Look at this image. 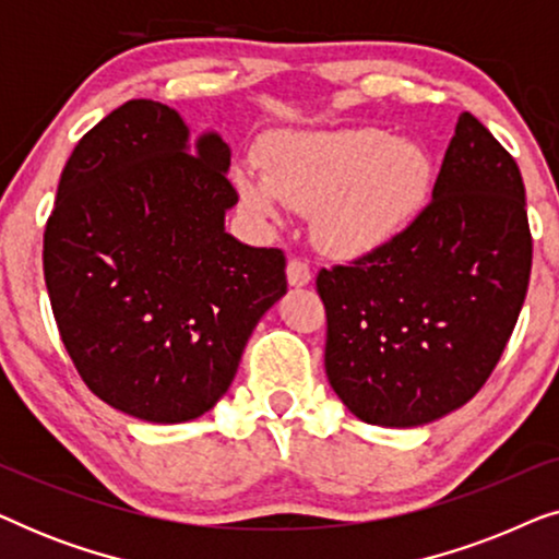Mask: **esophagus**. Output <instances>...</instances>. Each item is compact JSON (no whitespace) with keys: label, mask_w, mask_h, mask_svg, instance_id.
Wrapping results in <instances>:
<instances>
[{"label":"esophagus","mask_w":559,"mask_h":559,"mask_svg":"<svg viewBox=\"0 0 559 559\" xmlns=\"http://www.w3.org/2000/svg\"><path fill=\"white\" fill-rule=\"evenodd\" d=\"M310 280H312V272H310L308 262H302V259H289V262H287V282H289V285L305 287V285H310Z\"/></svg>","instance_id":"1"}]
</instances>
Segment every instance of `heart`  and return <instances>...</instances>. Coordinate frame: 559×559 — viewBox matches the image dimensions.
<instances>
[{
	"instance_id": "obj_1",
	"label": "heart",
	"mask_w": 559,
	"mask_h": 559,
	"mask_svg": "<svg viewBox=\"0 0 559 559\" xmlns=\"http://www.w3.org/2000/svg\"><path fill=\"white\" fill-rule=\"evenodd\" d=\"M241 203L264 221L289 205L312 213V236L328 257L386 251L417 224L435 186L430 155L384 129L289 132L262 152V167L234 170Z\"/></svg>"
}]
</instances>
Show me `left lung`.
<instances>
[{"instance_id": "1", "label": "left lung", "mask_w": 559, "mask_h": 559, "mask_svg": "<svg viewBox=\"0 0 559 559\" xmlns=\"http://www.w3.org/2000/svg\"><path fill=\"white\" fill-rule=\"evenodd\" d=\"M530 272L522 173L463 111L417 224L386 251L318 274L333 392L381 427L463 407L507 348Z\"/></svg>"}]
</instances>
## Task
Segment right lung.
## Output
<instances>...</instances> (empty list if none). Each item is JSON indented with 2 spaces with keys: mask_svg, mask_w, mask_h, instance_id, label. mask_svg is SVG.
<instances>
[{
  "mask_svg": "<svg viewBox=\"0 0 559 559\" xmlns=\"http://www.w3.org/2000/svg\"><path fill=\"white\" fill-rule=\"evenodd\" d=\"M231 150L190 142L170 106L134 98L75 144L45 226V287L81 379L144 423H188L228 392L285 254L226 231Z\"/></svg>",
  "mask_w": 559,
  "mask_h": 559,
  "instance_id": "obj_1",
  "label": "right lung"
}]
</instances>
